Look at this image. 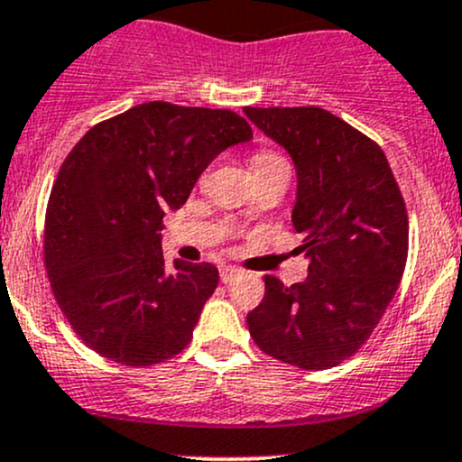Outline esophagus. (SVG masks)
Wrapping results in <instances>:
<instances>
[{"label":"esophagus","instance_id":"1","mask_svg":"<svg viewBox=\"0 0 462 462\" xmlns=\"http://www.w3.org/2000/svg\"><path fill=\"white\" fill-rule=\"evenodd\" d=\"M221 282H226V285H230V282H235L236 278L241 276V270H236V267L232 265H221Z\"/></svg>","mask_w":462,"mask_h":462}]
</instances>
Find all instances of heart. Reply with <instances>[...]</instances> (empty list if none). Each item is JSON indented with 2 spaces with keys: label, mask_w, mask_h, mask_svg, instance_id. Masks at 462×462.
Segmentation results:
<instances>
[{
  "label": "heart",
  "mask_w": 462,
  "mask_h": 462,
  "mask_svg": "<svg viewBox=\"0 0 462 462\" xmlns=\"http://www.w3.org/2000/svg\"><path fill=\"white\" fill-rule=\"evenodd\" d=\"M278 169H289V162L278 153V151L258 149L256 153L252 155V171H254V173H267V171Z\"/></svg>",
  "instance_id": "obj_1"
}]
</instances>
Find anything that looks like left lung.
Masks as SVG:
<instances>
[{"mask_svg":"<svg viewBox=\"0 0 462 462\" xmlns=\"http://www.w3.org/2000/svg\"><path fill=\"white\" fill-rule=\"evenodd\" d=\"M296 166L291 221L305 235L309 276L291 287L265 276L247 313L256 346L324 371L371 337L397 293L408 258V212L382 146L320 107H245Z\"/></svg>","mask_w":462,"mask_h":462,"instance_id":"left-lung-1","label":"left lung"}]
</instances>
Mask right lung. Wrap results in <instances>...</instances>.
I'll return each mask as SVG.
<instances>
[{
    "mask_svg": "<svg viewBox=\"0 0 462 462\" xmlns=\"http://www.w3.org/2000/svg\"><path fill=\"white\" fill-rule=\"evenodd\" d=\"M252 140L230 109L153 103L91 126L65 162L45 210L50 287L76 336L125 366L189 346L219 282L210 263L164 265L162 219L227 146Z\"/></svg>",
    "mask_w": 462,
    "mask_h": 462,
    "instance_id": "add662e5",
    "label": "right lung"
}]
</instances>
